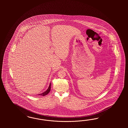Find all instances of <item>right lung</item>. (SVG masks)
I'll list each match as a JSON object with an SVG mask.
<instances>
[{
    "label": "right lung",
    "instance_id": "right-lung-1",
    "mask_svg": "<svg viewBox=\"0 0 128 128\" xmlns=\"http://www.w3.org/2000/svg\"><path fill=\"white\" fill-rule=\"evenodd\" d=\"M50 86H51V83H50V85H49V86L48 89L47 90L46 92H44L43 93H41V94H39L38 95H40V96H46L47 94H48V93H49V92H50Z\"/></svg>",
    "mask_w": 128,
    "mask_h": 128
}]
</instances>
